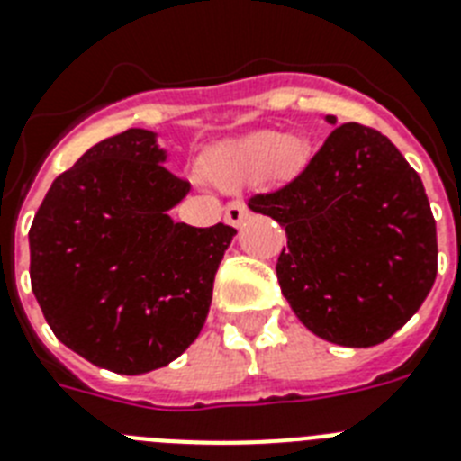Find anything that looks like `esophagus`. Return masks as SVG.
Listing matches in <instances>:
<instances>
[{
  "label": "esophagus",
  "instance_id": "esophagus-1",
  "mask_svg": "<svg viewBox=\"0 0 461 461\" xmlns=\"http://www.w3.org/2000/svg\"><path fill=\"white\" fill-rule=\"evenodd\" d=\"M249 208H246V203L243 201H231L230 206L224 208V220L231 224V227H239V224L243 222V220H249Z\"/></svg>",
  "mask_w": 461,
  "mask_h": 461
}]
</instances>
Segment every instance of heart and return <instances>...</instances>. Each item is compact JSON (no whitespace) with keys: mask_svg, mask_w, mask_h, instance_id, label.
Instances as JSON below:
<instances>
[{"mask_svg":"<svg viewBox=\"0 0 461 461\" xmlns=\"http://www.w3.org/2000/svg\"><path fill=\"white\" fill-rule=\"evenodd\" d=\"M276 152H281L285 164H295L297 158L303 157V145L297 140H285V135L278 131L250 135L249 140L211 157L208 176L222 185L243 183L255 173H260L276 157Z\"/></svg>","mask_w":461,"mask_h":461,"instance_id":"heart-1","label":"heart"}]
</instances>
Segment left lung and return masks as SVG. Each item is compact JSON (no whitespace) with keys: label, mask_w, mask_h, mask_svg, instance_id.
Masks as SVG:
<instances>
[{"label":"left lung","mask_w":461,"mask_h":461,"mask_svg":"<svg viewBox=\"0 0 461 461\" xmlns=\"http://www.w3.org/2000/svg\"><path fill=\"white\" fill-rule=\"evenodd\" d=\"M328 123L338 119L328 114ZM285 227L276 276L309 330L375 347L403 328L436 281V220L415 168L386 135L342 123L303 173L250 196Z\"/></svg>","instance_id":"obj_1"}]
</instances>
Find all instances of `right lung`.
<instances>
[{"label":"right lung","instance_id":"1","mask_svg":"<svg viewBox=\"0 0 461 461\" xmlns=\"http://www.w3.org/2000/svg\"><path fill=\"white\" fill-rule=\"evenodd\" d=\"M157 133L93 145L46 192L30 227V281L60 342L98 368H164L199 338L234 227L168 215L189 183L166 168Z\"/></svg>","mask_w":461,"mask_h":461}]
</instances>
